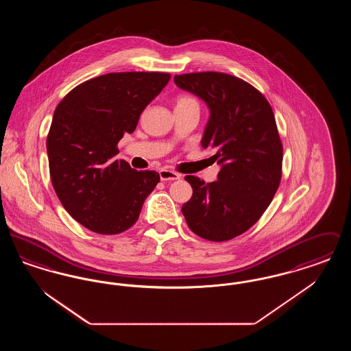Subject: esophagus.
I'll return each instance as SVG.
<instances>
[{"label": "esophagus", "mask_w": 351, "mask_h": 351, "mask_svg": "<svg viewBox=\"0 0 351 351\" xmlns=\"http://www.w3.org/2000/svg\"><path fill=\"white\" fill-rule=\"evenodd\" d=\"M159 176H160V180L162 182H172V180H178L180 179V175L175 171H171L167 168H163L159 171Z\"/></svg>", "instance_id": "obj_1"}]
</instances>
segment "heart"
I'll use <instances>...</instances> for the list:
<instances>
[{
	"label": "heart",
	"instance_id": "1",
	"mask_svg": "<svg viewBox=\"0 0 351 351\" xmlns=\"http://www.w3.org/2000/svg\"><path fill=\"white\" fill-rule=\"evenodd\" d=\"M176 108H185V106H199V101L191 95H179L176 97Z\"/></svg>",
	"mask_w": 351,
	"mask_h": 351
}]
</instances>
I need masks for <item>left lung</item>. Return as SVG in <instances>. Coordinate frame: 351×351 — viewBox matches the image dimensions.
I'll return each mask as SVG.
<instances>
[{"instance_id":"1","label":"left lung","mask_w":351,"mask_h":351,"mask_svg":"<svg viewBox=\"0 0 351 351\" xmlns=\"http://www.w3.org/2000/svg\"><path fill=\"white\" fill-rule=\"evenodd\" d=\"M210 109L201 141L213 149L221 171L213 183L188 175L193 195L182 208L189 229L223 242L247 232L262 217L282 180L283 145L267 99L251 84L222 72L175 76Z\"/></svg>"}]
</instances>
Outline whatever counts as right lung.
I'll return each mask as SVG.
<instances>
[{
  "mask_svg": "<svg viewBox=\"0 0 351 351\" xmlns=\"http://www.w3.org/2000/svg\"><path fill=\"white\" fill-rule=\"evenodd\" d=\"M169 79L166 72H112L79 84L58 104L47 135L51 183L86 229L106 235L130 229L159 183L158 172L135 171L114 156Z\"/></svg>",
  "mask_w": 351,
  "mask_h": 351,
  "instance_id": "add662e5",
  "label": "right lung"
}]
</instances>
